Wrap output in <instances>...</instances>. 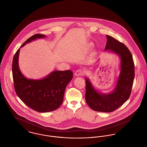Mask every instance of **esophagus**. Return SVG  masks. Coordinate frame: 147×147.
<instances>
[{"instance_id": "esophagus-1", "label": "esophagus", "mask_w": 147, "mask_h": 147, "mask_svg": "<svg viewBox=\"0 0 147 147\" xmlns=\"http://www.w3.org/2000/svg\"><path fill=\"white\" fill-rule=\"evenodd\" d=\"M83 74H84L83 71L82 70V69H79L76 70V73H75V75H76V76H82Z\"/></svg>"}]
</instances>
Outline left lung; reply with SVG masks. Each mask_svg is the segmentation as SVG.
<instances>
[{
	"instance_id": "left-lung-1",
	"label": "left lung",
	"mask_w": 147,
	"mask_h": 147,
	"mask_svg": "<svg viewBox=\"0 0 147 147\" xmlns=\"http://www.w3.org/2000/svg\"><path fill=\"white\" fill-rule=\"evenodd\" d=\"M107 38L105 51L109 50L121 58L120 74L114 90L109 94L96 91L89 79H85V100L92 110L98 112H111L117 110L129 98L134 78L133 57L126 46L110 36Z\"/></svg>"
}]
</instances>
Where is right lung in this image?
Listing matches in <instances>:
<instances>
[{"mask_svg": "<svg viewBox=\"0 0 147 147\" xmlns=\"http://www.w3.org/2000/svg\"><path fill=\"white\" fill-rule=\"evenodd\" d=\"M46 37L43 34H35L20 47ZM19 51L20 49L14 55L12 63L14 89L17 95L25 105L36 111L48 112L57 109L63 102L65 89L73 78V72L70 70H56L41 79H28L23 76L19 67Z\"/></svg>", "mask_w": 147, "mask_h": 147, "instance_id": "right-lung-1", "label": "right lung"}]
</instances>
